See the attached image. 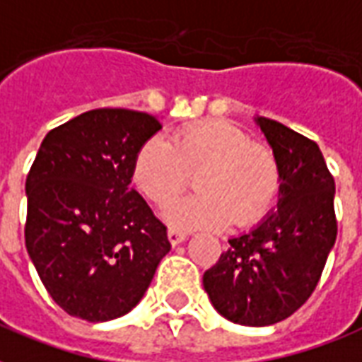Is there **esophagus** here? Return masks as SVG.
<instances>
[{"label": "esophagus", "mask_w": 362, "mask_h": 362, "mask_svg": "<svg viewBox=\"0 0 362 362\" xmlns=\"http://www.w3.org/2000/svg\"><path fill=\"white\" fill-rule=\"evenodd\" d=\"M169 241L173 247H176V245H180V243L186 241V233L184 231H176V230H169Z\"/></svg>", "instance_id": "1"}]
</instances>
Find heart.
<instances>
[{"label":"heart","instance_id":"obj_1","mask_svg":"<svg viewBox=\"0 0 362 362\" xmlns=\"http://www.w3.org/2000/svg\"><path fill=\"white\" fill-rule=\"evenodd\" d=\"M199 193L165 211L178 230L247 228L256 224L277 199L279 161L267 146L230 121H203L176 131L173 138L151 136L140 146L132 178L146 197L167 206L192 182Z\"/></svg>","mask_w":362,"mask_h":362}]
</instances>
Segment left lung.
Returning <instances> with one entry per match:
<instances>
[{
  "label": "left lung",
  "instance_id": "1",
  "mask_svg": "<svg viewBox=\"0 0 362 362\" xmlns=\"http://www.w3.org/2000/svg\"><path fill=\"white\" fill-rule=\"evenodd\" d=\"M279 161L277 209L247 233L231 237L203 286L214 310L245 327L291 317L315 291L338 233L334 178L319 146L279 121L256 117Z\"/></svg>",
  "mask_w": 362,
  "mask_h": 362
}]
</instances>
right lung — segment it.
I'll return each mask as SVG.
<instances>
[{"instance_id":"obj_1","label":"right lung","mask_w":362,"mask_h":362,"mask_svg":"<svg viewBox=\"0 0 362 362\" xmlns=\"http://www.w3.org/2000/svg\"><path fill=\"white\" fill-rule=\"evenodd\" d=\"M161 123L144 112L100 107L52 129L26 178L28 255L71 317L125 315L170 250L167 228L131 187L140 146Z\"/></svg>"}]
</instances>
